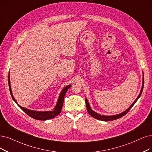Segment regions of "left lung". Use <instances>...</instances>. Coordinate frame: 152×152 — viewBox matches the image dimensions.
Returning a JSON list of instances; mask_svg holds the SVG:
<instances>
[{"instance_id":"obj_1","label":"left lung","mask_w":152,"mask_h":152,"mask_svg":"<svg viewBox=\"0 0 152 152\" xmlns=\"http://www.w3.org/2000/svg\"><path fill=\"white\" fill-rule=\"evenodd\" d=\"M143 85H144V76L143 75V82H142V89H141V91H140L139 95L138 96V97L137 98V99L134 100V102L132 103V104L126 110H125V111L122 112L121 113H120V114H118V115H113V116H104V115H101L97 113H96V112L94 111L90 107V106H89V103L88 102L87 99L86 98L85 99V101H86V108H87V111L88 112V113L92 117L94 118H96L97 120H101V121H112V120H116V119H118L120 118L123 116L124 115H125L129 111V110H130L132 108V106L134 104V103H135L137 102V101L138 99V98L140 97V96H141V94L142 93V91H143Z\"/></svg>"}]
</instances>
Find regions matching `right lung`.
<instances>
[{
	"instance_id": "right-lung-1",
	"label": "right lung",
	"mask_w": 152,
	"mask_h": 152,
	"mask_svg": "<svg viewBox=\"0 0 152 152\" xmlns=\"http://www.w3.org/2000/svg\"><path fill=\"white\" fill-rule=\"evenodd\" d=\"M10 76L9 75V90L10 93L11 94V96H12V98L14 102L18 104V102H16V100L14 98L12 93V89H11L10 87ZM71 87V85H67L66 87H65L63 90L61 91L60 93L59 96L57 104H56L55 108L53 111H34V110H31L29 109L25 108L24 107H22L19 104H18V105L19 106L20 108H21L22 110H23L25 113L31 116V118L34 119L38 120H49L51 118H54L56 116H58L61 111L62 107H63V102H64V98L65 96V94L67 92V89H68Z\"/></svg>"
}]
</instances>
